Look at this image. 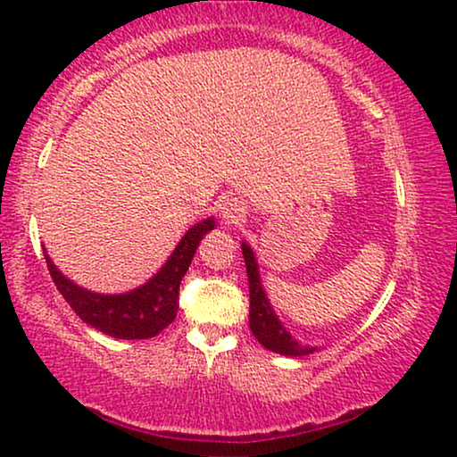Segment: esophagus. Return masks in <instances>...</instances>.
I'll list each match as a JSON object with an SVG mask.
<instances>
[{"label": "esophagus", "instance_id": "esophagus-1", "mask_svg": "<svg viewBox=\"0 0 457 457\" xmlns=\"http://www.w3.org/2000/svg\"><path fill=\"white\" fill-rule=\"evenodd\" d=\"M220 214L222 220L227 224H237L243 220V216H245V205H243L241 199L227 197L220 202Z\"/></svg>", "mask_w": 457, "mask_h": 457}]
</instances>
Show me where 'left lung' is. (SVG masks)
Segmentation results:
<instances>
[{"mask_svg":"<svg viewBox=\"0 0 457 457\" xmlns=\"http://www.w3.org/2000/svg\"><path fill=\"white\" fill-rule=\"evenodd\" d=\"M241 249H243V258H245L247 280H249V328H252L255 339H258L266 349H270V352L280 353V355H293V358H299V355L314 353L316 347H305L287 333L277 314H274V310L270 308V302H268L264 287L260 283L258 262H255L252 247H249L247 243H241Z\"/></svg>","mask_w":457,"mask_h":457,"instance_id":"left-lung-1","label":"left lung"}]
</instances>
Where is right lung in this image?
<instances>
[{
	"mask_svg": "<svg viewBox=\"0 0 457 457\" xmlns=\"http://www.w3.org/2000/svg\"><path fill=\"white\" fill-rule=\"evenodd\" d=\"M214 228V218L202 220L187 230L170 258L145 285L120 295L91 293L68 280L46 255L55 287L80 320L114 339H152L164 330L179 312V287L195 255L199 241Z\"/></svg>",
	"mask_w": 457,
	"mask_h": 457,
	"instance_id": "right-lung-1",
	"label": "right lung"
}]
</instances>
